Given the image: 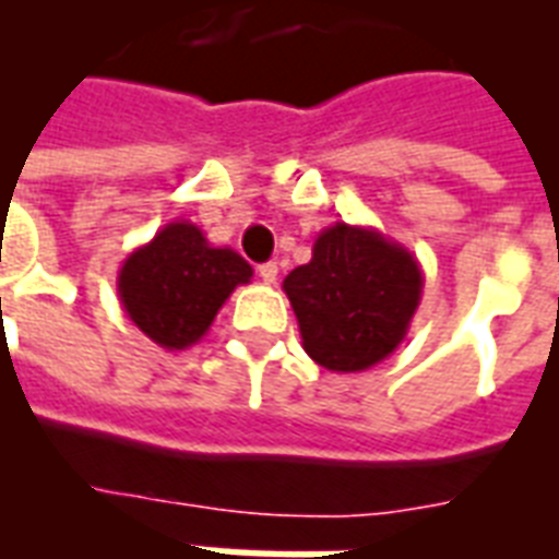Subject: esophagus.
Here are the masks:
<instances>
[{
    "mask_svg": "<svg viewBox=\"0 0 559 559\" xmlns=\"http://www.w3.org/2000/svg\"><path fill=\"white\" fill-rule=\"evenodd\" d=\"M276 276H280V267H276V262H267V265H259V280L267 285L276 283Z\"/></svg>",
    "mask_w": 559,
    "mask_h": 559,
    "instance_id": "34e87169",
    "label": "esophagus"
}]
</instances>
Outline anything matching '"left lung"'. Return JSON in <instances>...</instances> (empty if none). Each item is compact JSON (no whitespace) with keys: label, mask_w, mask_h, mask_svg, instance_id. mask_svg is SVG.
Here are the masks:
<instances>
[{"label":"left lung","mask_w":559,"mask_h":559,"mask_svg":"<svg viewBox=\"0 0 559 559\" xmlns=\"http://www.w3.org/2000/svg\"><path fill=\"white\" fill-rule=\"evenodd\" d=\"M423 267L373 227L335 221L311 259L283 280L302 349L332 373H361L391 356L423 297Z\"/></svg>","instance_id":"obj_1"}]
</instances>
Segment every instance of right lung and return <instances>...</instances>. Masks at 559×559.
<instances>
[{
    "label": "right lung",
    "instance_id": "add662e5",
    "mask_svg": "<svg viewBox=\"0 0 559 559\" xmlns=\"http://www.w3.org/2000/svg\"><path fill=\"white\" fill-rule=\"evenodd\" d=\"M253 267L233 248H215L192 221H171L124 259L116 276L119 302L157 347H194Z\"/></svg>",
    "mask_w": 559,
    "mask_h": 559
}]
</instances>
